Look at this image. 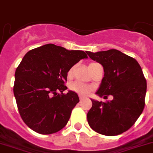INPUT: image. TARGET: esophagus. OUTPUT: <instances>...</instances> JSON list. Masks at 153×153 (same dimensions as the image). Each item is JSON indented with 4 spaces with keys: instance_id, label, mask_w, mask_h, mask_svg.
<instances>
[{
    "instance_id": "obj_1",
    "label": "esophagus",
    "mask_w": 153,
    "mask_h": 153,
    "mask_svg": "<svg viewBox=\"0 0 153 153\" xmlns=\"http://www.w3.org/2000/svg\"><path fill=\"white\" fill-rule=\"evenodd\" d=\"M79 99H80V100H83L84 99H85V97H83V96H81V95H79Z\"/></svg>"
}]
</instances>
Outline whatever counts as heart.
Listing matches in <instances>:
<instances>
[{
	"instance_id": "1",
	"label": "heart",
	"mask_w": 153,
	"mask_h": 153,
	"mask_svg": "<svg viewBox=\"0 0 153 153\" xmlns=\"http://www.w3.org/2000/svg\"><path fill=\"white\" fill-rule=\"evenodd\" d=\"M72 73H73V67L68 70V76L72 77ZM69 88L72 91H75V92L78 93V94H81V95H87L91 90L90 86L84 85L82 83H80L78 81H75V82H72V84H70Z\"/></svg>"
}]
</instances>
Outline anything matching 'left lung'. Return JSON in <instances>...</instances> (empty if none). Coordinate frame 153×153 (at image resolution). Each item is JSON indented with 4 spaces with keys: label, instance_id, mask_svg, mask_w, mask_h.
Returning a JSON list of instances; mask_svg holds the SVG:
<instances>
[{
    "label": "left lung",
    "instance_id": "1",
    "mask_svg": "<svg viewBox=\"0 0 153 153\" xmlns=\"http://www.w3.org/2000/svg\"><path fill=\"white\" fill-rule=\"evenodd\" d=\"M87 53L104 69L97 95L113 100L106 102L91 99L87 118L94 131L115 136L128 131L142 113L145 105L146 81L137 61L118 50Z\"/></svg>",
    "mask_w": 153,
    "mask_h": 153
}]
</instances>
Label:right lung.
<instances>
[{
    "mask_svg": "<svg viewBox=\"0 0 153 153\" xmlns=\"http://www.w3.org/2000/svg\"><path fill=\"white\" fill-rule=\"evenodd\" d=\"M82 51H68L48 44L29 51L15 72L13 93L18 110L28 128L51 134L66 125L79 102L78 94L64 85L70 68L82 59Z\"/></svg>",
    "mask_w": 153,
    "mask_h": 153,
    "instance_id": "obj_1",
    "label": "right lung"
}]
</instances>
